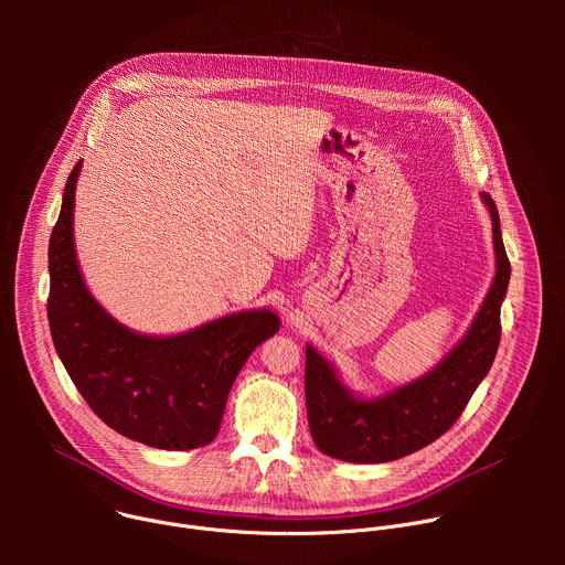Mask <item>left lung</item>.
Listing matches in <instances>:
<instances>
[{
    "instance_id": "8db88e82",
    "label": "left lung",
    "mask_w": 565,
    "mask_h": 565,
    "mask_svg": "<svg viewBox=\"0 0 565 565\" xmlns=\"http://www.w3.org/2000/svg\"><path fill=\"white\" fill-rule=\"evenodd\" d=\"M492 218L494 279L476 317L454 349L425 375L377 395L355 393L338 366L306 344V409L321 454L347 462H388L440 438L486 380L501 342V303L510 284L499 210L482 192Z\"/></svg>"
}]
</instances>
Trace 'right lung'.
I'll use <instances>...</instances> for the list:
<instances>
[{
	"label": "right lung",
	"instance_id": "1",
	"mask_svg": "<svg viewBox=\"0 0 565 565\" xmlns=\"http://www.w3.org/2000/svg\"><path fill=\"white\" fill-rule=\"evenodd\" d=\"M73 168L49 244V327L55 351L96 416L114 431L156 449L210 445L227 393L253 351L281 319L270 308L236 310L174 335L134 331L92 295L73 238Z\"/></svg>",
	"mask_w": 565,
	"mask_h": 565
}]
</instances>
